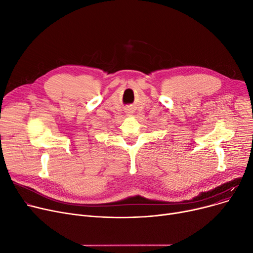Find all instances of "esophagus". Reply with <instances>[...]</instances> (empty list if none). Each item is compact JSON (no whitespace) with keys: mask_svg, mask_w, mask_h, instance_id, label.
<instances>
[{"mask_svg":"<svg viewBox=\"0 0 253 253\" xmlns=\"http://www.w3.org/2000/svg\"><path fill=\"white\" fill-rule=\"evenodd\" d=\"M126 113H127L128 115H131V114H133V111H132L131 109H128V110L126 111Z\"/></svg>","mask_w":253,"mask_h":253,"instance_id":"obj_1","label":"esophagus"}]
</instances>
